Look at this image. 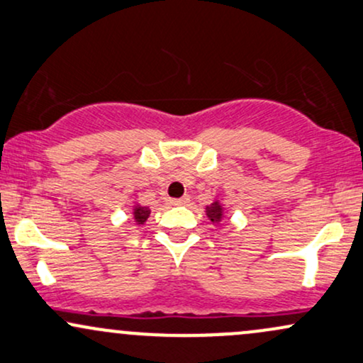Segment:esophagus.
I'll use <instances>...</instances> for the list:
<instances>
[{
    "label": "esophagus",
    "instance_id": "1",
    "mask_svg": "<svg viewBox=\"0 0 363 363\" xmlns=\"http://www.w3.org/2000/svg\"><path fill=\"white\" fill-rule=\"evenodd\" d=\"M170 203H172L174 206H184V204L189 203V196H182V198L179 199H172Z\"/></svg>",
    "mask_w": 363,
    "mask_h": 363
}]
</instances>
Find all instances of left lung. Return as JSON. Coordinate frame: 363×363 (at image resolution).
Instances as JSON below:
<instances>
[{"label": "left lung", "mask_w": 363, "mask_h": 363, "mask_svg": "<svg viewBox=\"0 0 363 363\" xmlns=\"http://www.w3.org/2000/svg\"><path fill=\"white\" fill-rule=\"evenodd\" d=\"M206 216L213 225H220L225 218V206L221 203V198H216L211 204L206 206Z\"/></svg>", "instance_id": "1"}]
</instances>
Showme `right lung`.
<instances>
[{"label":"right lung","mask_w":363,"mask_h":363,"mask_svg":"<svg viewBox=\"0 0 363 363\" xmlns=\"http://www.w3.org/2000/svg\"><path fill=\"white\" fill-rule=\"evenodd\" d=\"M150 208L148 206H142V204L137 203L135 201L133 206H132V218H133V223L142 226L145 225V221L148 220V216H150Z\"/></svg>","instance_id":"add662e5"}]
</instances>
